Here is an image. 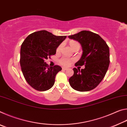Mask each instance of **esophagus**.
Wrapping results in <instances>:
<instances>
[{
	"mask_svg": "<svg viewBox=\"0 0 127 127\" xmlns=\"http://www.w3.org/2000/svg\"><path fill=\"white\" fill-rule=\"evenodd\" d=\"M62 69H63V70H64L68 69L67 68H65V67H63V68H62Z\"/></svg>",
	"mask_w": 127,
	"mask_h": 127,
	"instance_id": "34e87169",
	"label": "esophagus"
}]
</instances>
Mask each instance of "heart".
<instances>
[{
    "label": "heart",
    "instance_id": "1",
    "mask_svg": "<svg viewBox=\"0 0 127 127\" xmlns=\"http://www.w3.org/2000/svg\"><path fill=\"white\" fill-rule=\"evenodd\" d=\"M69 44L70 46L71 47L73 50H74V49H76V48H78L80 47V45H79V42L76 41H74V40L70 41L69 42ZM62 47V44L59 45L57 49V52H59V51H61ZM72 61H73L72 59L68 58L62 57V58L59 60V63L61 64L62 65L69 66L70 65Z\"/></svg>",
    "mask_w": 127,
    "mask_h": 127
}]
</instances>
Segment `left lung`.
Listing matches in <instances>:
<instances>
[{
  "instance_id": "8db88e82",
  "label": "left lung",
  "mask_w": 127,
  "mask_h": 127,
  "mask_svg": "<svg viewBox=\"0 0 127 127\" xmlns=\"http://www.w3.org/2000/svg\"><path fill=\"white\" fill-rule=\"evenodd\" d=\"M68 37L79 42L82 48V55L75 65L85 66L81 70L74 68V74L69 82L75 90L89 91L99 85L108 69L109 46L98 34L89 31H82Z\"/></svg>"
}]
</instances>
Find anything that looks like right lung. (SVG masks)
I'll return each mask as SVG.
<instances>
[{
    "label": "right lung",
    "mask_w": 127,
    "mask_h": 127,
    "mask_svg": "<svg viewBox=\"0 0 127 127\" xmlns=\"http://www.w3.org/2000/svg\"><path fill=\"white\" fill-rule=\"evenodd\" d=\"M66 36H55L46 31L30 34L21 48L20 65L27 82L37 91H44L53 86L57 74L62 69L56 65L49 66L45 61L55 55Z\"/></svg>",
    "instance_id": "obj_1"
}]
</instances>
